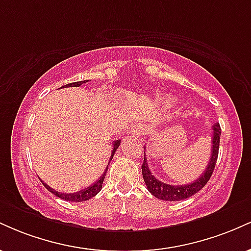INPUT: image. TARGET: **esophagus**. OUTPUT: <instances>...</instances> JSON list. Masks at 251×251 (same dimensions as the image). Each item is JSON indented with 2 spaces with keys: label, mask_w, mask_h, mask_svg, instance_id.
<instances>
[{
  "label": "esophagus",
  "mask_w": 251,
  "mask_h": 251,
  "mask_svg": "<svg viewBox=\"0 0 251 251\" xmlns=\"http://www.w3.org/2000/svg\"><path fill=\"white\" fill-rule=\"evenodd\" d=\"M146 131H148V128H146L145 125H143V124H138V125H135L134 127L132 128L131 132L134 137L143 138L144 135L146 134Z\"/></svg>",
  "instance_id": "34e87169"
}]
</instances>
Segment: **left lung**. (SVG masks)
<instances>
[{"label": "left lung", "mask_w": 251, "mask_h": 251, "mask_svg": "<svg viewBox=\"0 0 251 251\" xmlns=\"http://www.w3.org/2000/svg\"><path fill=\"white\" fill-rule=\"evenodd\" d=\"M212 149H211V158L210 162L204 170V172L200 176L198 179L194 180V183L185 184V185H170V184L164 183V181L157 179L153 175L151 174V170L149 168L148 158H146L145 152H144V163L142 165L143 178L146 184V188L154 197L159 198L162 201H183L185 198L191 197L197 194L208 183L212 172L215 170L216 162L218 158V150H220V139H221V126L220 124H215L212 126Z\"/></svg>", "instance_id": "left-lung-1"}]
</instances>
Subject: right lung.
<instances>
[{
    "instance_id": "1",
    "label": "right lung",
    "mask_w": 251,
    "mask_h": 251,
    "mask_svg": "<svg viewBox=\"0 0 251 251\" xmlns=\"http://www.w3.org/2000/svg\"><path fill=\"white\" fill-rule=\"evenodd\" d=\"M85 82H87V80H83V81H77V82H72V83H67L66 86H62L61 88H66V87H79V86L83 85ZM120 145V140H117V142L113 143V149H112V153H111V158H109V160H112V158H113L114 153H116L117 149L119 148ZM109 164V163H108ZM107 169H108V165L107 168H106L105 172H103L101 177L98 179L96 183L92 184V185H89L88 188L81 190V191H77V192H74V194H62V192H57L56 190L51 189L50 185H47L46 183H43L42 179H40L42 181L43 186H45L46 189L48 190V191H50L51 194L54 196H56V197L61 198L63 201H88L89 198L94 197L98 192H100V190L102 189V183H103V179H105V176H106V172H107Z\"/></svg>"
}]
</instances>
